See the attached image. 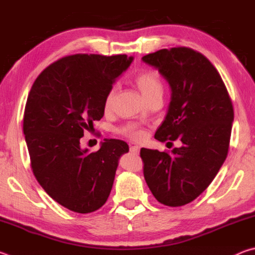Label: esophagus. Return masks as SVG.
Listing matches in <instances>:
<instances>
[{
	"label": "esophagus",
	"instance_id": "1",
	"mask_svg": "<svg viewBox=\"0 0 255 255\" xmlns=\"http://www.w3.org/2000/svg\"><path fill=\"white\" fill-rule=\"evenodd\" d=\"M139 146H130V152L133 154H138L139 153Z\"/></svg>",
	"mask_w": 255,
	"mask_h": 255
}]
</instances>
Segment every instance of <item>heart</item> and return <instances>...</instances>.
<instances>
[{"label":"heart","instance_id":"heart-1","mask_svg":"<svg viewBox=\"0 0 255 255\" xmlns=\"http://www.w3.org/2000/svg\"><path fill=\"white\" fill-rule=\"evenodd\" d=\"M133 82H135L138 89L140 90L146 99L156 96V94H163V83L161 77H159L157 73L153 70L139 71L135 76H133ZM115 97L116 88H111L109 91H108L105 99L106 109H109L112 106ZM127 133L133 138H139L141 136V132L136 130V129H129Z\"/></svg>","mask_w":255,"mask_h":255}]
</instances>
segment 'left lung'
Listing matches in <instances>:
<instances>
[{"label":"left lung","mask_w":255,"mask_h":255,"mask_svg":"<svg viewBox=\"0 0 255 255\" xmlns=\"http://www.w3.org/2000/svg\"><path fill=\"white\" fill-rule=\"evenodd\" d=\"M141 59L157 68L172 92L155 139L182 143L171 152L141 148L144 178L158 202L180 207L200 196L225 162L234 109L219 73L198 51L174 47Z\"/></svg>","instance_id":"1"}]
</instances>
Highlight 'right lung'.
Segmentation results:
<instances>
[{
  "label": "right lung",
  "mask_w": 255,
  "mask_h": 255,
  "mask_svg": "<svg viewBox=\"0 0 255 255\" xmlns=\"http://www.w3.org/2000/svg\"><path fill=\"white\" fill-rule=\"evenodd\" d=\"M127 55L76 54L42 71L24 108L23 133L34 176L55 201L79 214L106 204L126 141L106 139L94 153L81 147L84 131L105 115V99L132 62Z\"/></svg>",
  "instance_id": "right-lung-1"
}]
</instances>
